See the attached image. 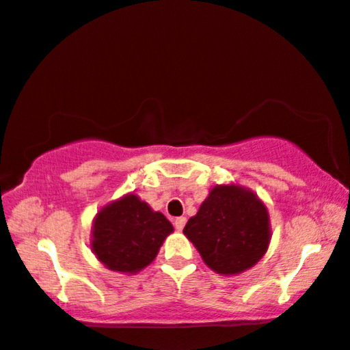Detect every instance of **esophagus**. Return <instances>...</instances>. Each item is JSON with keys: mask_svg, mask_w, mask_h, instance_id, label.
<instances>
[{"mask_svg": "<svg viewBox=\"0 0 350 350\" xmlns=\"http://www.w3.org/2000/svg\"><path fill=\"white\" fill-rule=\"evenodd\" d=\"M185 222H187L185 217H177V219H174V226L180 231L185 226Z\"/></svg>", "mask_w": 350, "mask_h": 350, "instance_id": "34e87169", "label": "esophagus"}]
</instances>
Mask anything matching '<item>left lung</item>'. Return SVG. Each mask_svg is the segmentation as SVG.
Wrapping results in <instances>:
<instances>
[{
    "label": "left lung",
    "instance_id": "obj_1",
    "mask_svg": "<svg viewBox=\"0 0 350 350\" xmlns=\"http://www.w3.org/2000/svg\"><path fill=\"white\" fill-rule=\"evenodd\" d=\"M184 234L220 274H238L263 257L269 244L268 211L252 191L217 185L187 222Z\"/></svg>",
    "mask_w": 350,
    "mask_h": 350
}]
</instances>
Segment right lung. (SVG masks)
Instances as JSON below:
<instances>
[{
    "mask_svg": "<svg viewBox=\"0 0 350 350\" xmlns=\"http://www.w3.org/2000/svg\"><path fill=\"white\" fill-rule=\"evenodd\" d=\"M173 225L136 195H126L98 213L92 249L112 271L136 273L157 257Z\"/></svg>",
    "mask_w": 350,
    "mask_h": 350,
    "instance_id": "obj_1",
    "label": "right lung"
}]
</instances>
